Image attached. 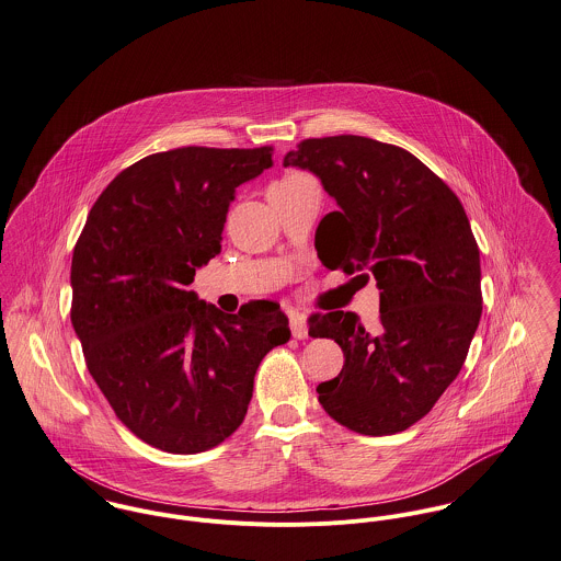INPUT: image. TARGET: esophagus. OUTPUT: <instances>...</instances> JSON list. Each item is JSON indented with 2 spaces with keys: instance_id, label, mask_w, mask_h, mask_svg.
Wrapping results in <instances>:
<instances>
[{
  "instance_id": "obj_1",
  "label": "esophagus",
  "mask_w": 561,
  "mask_h": 561,
  "mask_svg": "<svg viewBox=\"0 0 561 561\" xmlns=\"http://www.w3.org/2000/svg\"><path fill=\"white\" fill-rule=\"evenodd\" d=\"M288 321H290V332L293 336L304 340L308 336V319L299 310H288Z\"/></svg>"
}]
</instances>
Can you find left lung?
<instances>
[{"label": "left lung", "mask_w": 561, "mask_h": 561, "mask_svg": "<svg viewBox=\"0 0 561 561\" xmlns=\"http://www.w3.org/2000/svg\"><path fill=\"white\" fill-rule=\"evenodd\" d=\"M284 167L312 171L336 199L317 229L321 262L370 271L379 288L373 330L342 310L310 319V334L344 353L319 401L351 432H405L457 377L481 319L479 247L463 206L416 156L366 136L301 140Z\"/></svg>", "instance_id": "left-lung-1"}]
</instances>
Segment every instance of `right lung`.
Here are the masks:
<instances>
[{"instance_id":"add662e5","label":"right lung","mask_w":561,"mask_h":561,"mask_svg":"<svg viewBox=\"0 0 561 561\" xmlns=\"http://www.w3.org/2000/svg\"><path fill=\"white\" fill-rule=\"evenodd\" d=\"M273 147H180L123 169L71 260V323L116 419L167 453L221 445L244 421L262 357L290 340L273 301L225 314L186 286L221 253L240 184Z\"/></svg>"}]
</instances>
